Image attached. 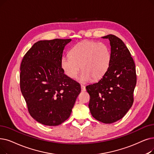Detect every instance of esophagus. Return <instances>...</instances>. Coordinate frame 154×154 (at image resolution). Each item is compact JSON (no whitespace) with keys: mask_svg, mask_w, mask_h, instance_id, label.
I'll use <instances>...</instances> for the list:
<instances>
[{"mask_svg":"<svg viewBox=\"0 0 154 154\" xmlns=\"http://www.w3.org/2000/svg\"><path fill=\"white\" fill-rule=\"evenodd\" d=\"M81 90H82V91H85V87L84 85H82L81 84Z\"/></svg>","mask_w":154,"mask_h":154,"instance_id":"34e87169","label":"esophagus"}]
</instances>
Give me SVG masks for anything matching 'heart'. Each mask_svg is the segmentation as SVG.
Returning a JSON list of instances; mask_svg holds the SVG:
<instances>
[{
	"instance_id": "heart-1",
	"label": "heart",
	"mask_w": 154,
	"mask_h": 154,
	"mask_svg": "<svg viewBox=\"0 0 154 154\" xmlns=\"http://www.w3.org/2000/svg\"><path fill=\"white\" fill-rule=\"evenodd\" d=\"M111 60L109 46L103 42L83 41L70 50L69 56L62 58L60 65L70 79L77 77L81 68V81L87 82L102 78L108 70Z\"/></svg>"
}]
</instances>
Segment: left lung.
<instances>
[{"label":"left lung","mask_w":154,"mask_h":154,"mask_svg":"<svg viewBox=\"0 0 154 154\" xmlns=\"http://www.w3.org/2000/svg\"><path fill=\"white\" fill-rule=\"evenodd\" d=\"M103 38L110 42L109 68L98 82L85 88L90 96L92 116L99 122L109 124L122 119L131 107L137 74L134 61L122 40L113 35Z\"/></svg>","instance_id":"8db88e82"}]
</instances>
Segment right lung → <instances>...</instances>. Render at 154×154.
I'll return each mask as SVG.
<instances>
[{"label":"right lung","mask_w":154,"mask_h":154,"mask_svg":"<svg viewBox=\"0 0 154 154\" xmlns=\"http://www.w3.org/2000/svg\"><path fill=\"white\" fill-rule=\"evenodd\" d=\"M71 39L42 40L24 55L20 67V88L30 115L47 126L67 119L81 85L64 74L60 62Z\"/></svg>","instance_id":"obj_1"}]
</instances>
